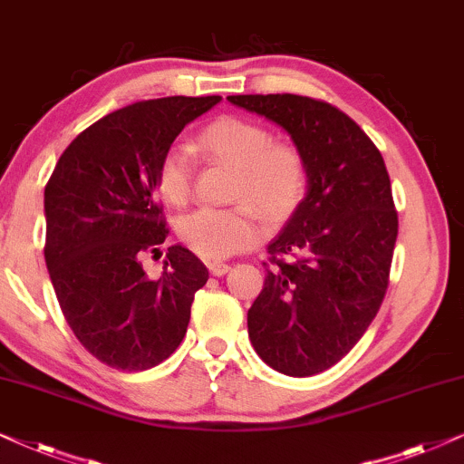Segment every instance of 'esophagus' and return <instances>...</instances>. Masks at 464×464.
Listing matches in <instances>:
<instances>
[{"label": "esophagus", "mask_w": 464, "mask_h": 464, "mask_svg": "<svg viewBox=\"0 0 464 464\" xmlns=\"http://www.w3.org/2000/svg\"><path fill=\"white\" fill-rule=\"evenodd\" d=\"M208 269L212 276H225L228 274V269H231V265L220 261H208Z\"/></svg>", "instance_id": "esophagus-1"}]
</instances>
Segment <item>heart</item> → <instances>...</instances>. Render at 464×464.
Instances as JSON below:
<instances>
[{"instance_id":"1","label":"heart","mask_w":464,"mask_h":464,"mask_svg":"<svg viewBox=\"0 0 464 464\" xmlns=\"http://www.w3.org/2000/svg\"><path fill=\"white\" fill-rule=\"evenodd\" d=\"M195 148L203 157L236 168L231 208H199L182 216L178 236L203 258H227L256 246L267 236L258 209L269 218H284L301 201L307 182V165L290 141H271L258 122L222 116L197 135ZM195 159L188 146L174 144L159 160L160 195L174 206H184L193 188Z\"/></svg>"}]
</instances>
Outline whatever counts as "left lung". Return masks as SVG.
<instances>
[{"instance_id": "8db88e82", "label": "left lung", "mask_w": 464, "mask_h": 464, "mask_svg": "<svg viewBox=\"0 0 464 464\" xmlns=\"http://www.w3.org/2000/svg\"><path fill=\"white\" fill-rule=\"evenodd\" d=\"M288 131L307 165V195L269 244L261 295L248 310L256 354L307 378L365 335L388 288L399 233L391 178L367 133L320 99L228 95Z\"/></svg>"}]
</instances>
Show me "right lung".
Returning <instances> with one entry per match:
<instances>
[{
  "label": "right lung",
  "mask_w": 464,
  "mask_h": 464,
  "mask_svg": "<svg viewBox=\"0 0 464 464\" xmlns=\"http://www.w3.org/2000/svg\"><path fill=\"white\" fill-rule=\"evenodd\" d=\"M222 97L138 102L84 129L44 188V258L61 312L78 342L106 365L144 372L187 335L208 269L182 246L163 274L141 267L169 228L157 199V169L178 133Z\"/></svg>",
  "instance_id": "1"
}]
</instances>
